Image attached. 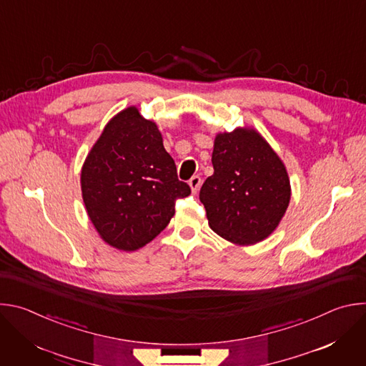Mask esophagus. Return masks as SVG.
Here are the masks:
<instances>
[{"label": "esophagus", "instance_id": "1", "mask_svg": "<svg viewBox=\"0 0 366 366\" xmlns=\"http://www.w3.org/2000/svg\"><path fill=\"white\" fill-rule=\"evenodd\" d=\"M188 184H189L192 192H197V191L199 189V187H201V178H199L198 175H194V177L189 179Z\"/></svg>", "mask_w": 366, "mask_h": 366}]
</instances>
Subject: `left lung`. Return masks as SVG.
I'll use <instances>...</instances> for the list:
<instances>
[{"mask_svg":"<svg viewBox=\"0 0 366 366\" xmlns=\"http://www.w3.org/2000/svg\"><path fill=\"white\" fill-rule=\"evenodd\" d=\"M214 174L201 187L199 199L210 227L236 244L267 239L290 204L287 169L278 154L252 129L220 133L212 156Z\"/></svg>","mask_w":366,"mask_h":366,"instance_id":"left-lung-1","label":"left lung"}]
</instances>
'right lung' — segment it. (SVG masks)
Returning a JSON list of instances; mask_svg holds the SVG:
<instances>
[{"instance_id":"1","label":"right lung","mask_w":366,"mask_h":366,"mask_svg":"<svg viewBox=\"0 0 366 366\" xmlns=\"http://www.w3.org/2000/svg\"><path fill=\"white\" fill-rule=\"evenodd\" d=\"M82 198L99 236L113 247L136 250L158 236L191 194L178 179L153 122L136 107L119 113L101 133L81 172Z\"/></svg>"}]
</instances>
